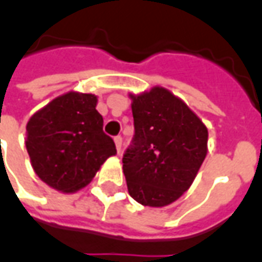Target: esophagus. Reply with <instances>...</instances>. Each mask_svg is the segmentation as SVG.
I'll return each instance as SVG.
<instances>
[{
  "instance_id": "34e87169",
  "label": "esophagus",
  "mask_w": 262,
  "mask_h": 262,
  "mask_svg": "<svg viewBox=\"0 0 262 262\" xmlns=\"http://www.w3.org/2000/svg\"><path fill=\"white\" fill-rule=\"evenodd\" d=\"M114 140H115V144H116V150H118V153H120V150H122V137L116 136Z\"/></svg>"
}]
</instances>
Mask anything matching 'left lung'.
<instances>
[{
    "label": "left lung",
    "mask_w": 262,
    "mask_h": 262,
    "mask_svg": "<svg viewBox=\"0 0 262 262\" xmlns=\"http://www.w3.org/2000/svg\"><path fill=\"white\" fill-rule=\"evenodd\" d=\"M129 97L135 136L122 160L127 191L143 206H167L192 185L208 153V127L163 86Z\"/></svg>",
    "instance_id": "obj_1"
}]
</instances>
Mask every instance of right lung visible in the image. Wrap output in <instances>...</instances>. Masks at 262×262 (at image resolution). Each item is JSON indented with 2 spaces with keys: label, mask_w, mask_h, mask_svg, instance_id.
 <instances>
[{
  "label": "right lung",
  "mask_w": 262,
  "mask_h": 262,
  "mask_svg": "<svg viewBox=\"0 0 262 262\" xmlns=\"http://www.w3.org/2000/svg\"><path fill=\"white\" fill-rule=\"evenodd\" d=\"M97 102L94 94L70 91L39 109L26 125L32 167L56 191H80L116 154L114 140L102 130Z\"/></svg>",
  "instance_id": "add662e5"
}]
</instances>
